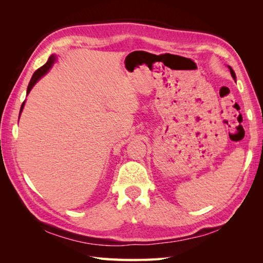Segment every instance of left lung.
<instances>
[{"mask_svg":"<svg viewBox=\"0 0 263 263\" xmlns=\"http://www.w3.org/2000/svg\"><path fill=\"white\" fill-rule=\"evenodd\" d=\"M229 68V70H230V73H232V77L234 78V79H236V74H235V72H234V70L230 68V67H228Z\"/></svg>","mask_w":263,"mask_h":263,"instance_id":"obj_1","label":"left lung"}]
</instances>
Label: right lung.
I'll return each mask as SVG.
<instances>
[{
    "instance_id": "obj_1",
    "label": "right lung",
    "mask_w": 263,
    "mask_h": 263,
    "mask_svg": "<svg viewBox=\"0 0 263 263\" xmlns=\"http://www.w3.org/2000/svg\"><path fill=\"white\" fill-rule=\"evenodd\" d=\"M54 60H55V57H54V55H53V54H52V55H50L49 59H48V61H47L43 67H41V68L37 69V70L35 71L34 74H33V77H31V79H30L29 84H28V86H27V94L30 92V90H31V89H33V86L37 83V81L39 80V79H41L43 76H45L47 72H48L49 69L52 67ZM24 105H25V102H23V104H22V106H21L20 116H21V113H22V110H23V108H24Z\"/></svg>"
}]
</instances>
